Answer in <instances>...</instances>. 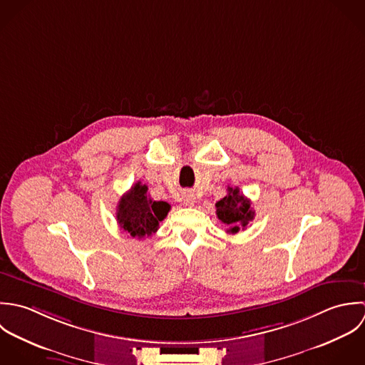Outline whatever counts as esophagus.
Here are the masks:
<instances>
[{
	"label": "esophagus",
	"instance_id": "1",
	"mask_svg": "<svg viewBox=\"0 0 365 365\" xmlns=\"http://www.w3.org/2000/svg\"><path fill=\"white\" fill-rule=\"evenodd\" d=\"M182 199H183L185 206H193L195 205V197H193L192 193H185Z\"/></svg>",
	"mask_w": 365,
	"mask_h": 365
}]
</instances>
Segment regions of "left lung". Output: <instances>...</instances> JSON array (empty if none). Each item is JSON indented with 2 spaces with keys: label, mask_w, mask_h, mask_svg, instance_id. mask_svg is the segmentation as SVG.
<instances>
[{
  "label": "left lung",
  "mask_w": 365,
  "mask_h": 365,
  "mask_svg": "<svg viewBox=\"0 0 365 365\" xmlns=\"http://www.w3.org/2000/svg\"><path fill=\"white\" fill-rule=\"evenodd\" d=\"M227 196L216 203V215L228 228L227 232L235 234L255 217L251 202L240 192L238 187H227Z\"/></svg>",
  "instance_id": "left-lung-1"
}]
</instances>
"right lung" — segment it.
Listing matches in <instances>:
<instances>
[{
	"mask_svg": "<svg viewBox=\"0 0 365 365\" xmlns=\"http://www.w3.org/2000/svg\"><path fill=\"white\" fill-rule=\"evenodd\" d=\"M148 186L137 182L117 206V221L120 227L131 237L143 240L158 231L159 222L165 219L170 210L166 202H153L148 196Z\"/></svg>",
	"mask_w": 365,
	"mask_h": 365,
	"instance_id": "add662e5",
	"label": "right lung"
}]
</instances>
